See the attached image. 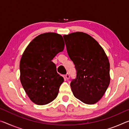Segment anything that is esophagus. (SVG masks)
Returning a JSON list of instances; mask_svg holds the SVG:
<instances>
[{"label":"esophagus","mask_w":129,"mask_h":129,"mask_svg":"<svg viewBox=\"0 0 129 129\" xmlns=\"http://www.w3.org/2000/svg\"><path fill=\"white\" fill-rule=\"evenodd\" d=\"M65 78H66L67 80H68V79H69L70 76H69V73H67L66 75H65Z\"/></svg>","instance_id":"obj_1"}]
</instances>
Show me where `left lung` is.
<instances>
[{
	"mask_svg": "<svg viewBox=\"0 0 129 129\" xmlns=\"http://www.w3.org/2000/svg\"><path fill=\"white\" fill-rule=\"evenodd\" d=\"M63 38L77 74L71 82L73 95L85 104H95L110 84L108 57L99 43L88 34L77 32Z\"/></svg>",
	"mask_w": 129,
	"mask_h": 129,
	"instance_id": "8db88e82",
	"label": "left lung"
}]
</instances>
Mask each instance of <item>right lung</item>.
I'll return each instance as SVG.
<instances>
[{
  "label": "right lung",
  "mask_w": 129,
  "mask_h": 129,
  "mask_svg": "<svg viewBox=\"0 0 129 129\" xmlns=\"http://www.w3.org/2000/svg\"><path fill=\"white\" fill-rule=\"evenodd\" d=\"M61 35L48 32L36 37L27 47L20 62V82L31 101L39 105L56 99L64 78L52 61L64 49Z\"/></svg>",
  "instance_id": "add662e5"
}]
</instances>
